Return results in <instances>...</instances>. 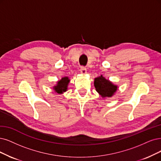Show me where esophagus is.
Masks as SVG:
<instances>
[{
    "mask_svg": "<svg viewBox=\"0 0 161 161\" xmlns=\"http://www.w3.org/2000/svg\"><path fill=\"white\" fill-rule=\"evenodd\" d=\"M80 72L82 74H85L87 73V69H86L85 66H81V68H80Z\"/></svg>",
    "mask_w": 161,
    "mask_h": 161,
    "instance_id": "1",
    "label": "esophagus"
}]
</instances>
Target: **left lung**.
<instances>
[{
	"mask_svg": "<svg viewBox=\"0 0 161 161\" xmlns=\"http://www.w3.org/2000/svg\"><path fill=\"white\" fill-rule=\"evenodd\" d=\"M94 86L96 91L103 97H111L117 89V86L113 84L111 81L106 80L102 75L95 79Z\"/></svg>",
	"mask_w": 161,
	"mask_h": 161,
	"instance_id": "obj_1",
	"label": "left lung"
}]
</instances>
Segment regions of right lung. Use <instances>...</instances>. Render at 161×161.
Wrapping results in <instances>:
<instances>
[{
  "label": "right lung",
  "mask_w": 161,
  "mask_h": 161,
  "mask_svg": "<svg viewBox=\"0 0 161 161\" xmlns=\"http://www.w3.org/2000/svg\"><path fill=\"white\" fill-rule=\"evenodd\" d=\"M69 82V80L68 77H63V78L58 81L57 86H54L53 89L58 93H62L64 92H66L67 87L68 85V83Z\"/></svg>",
  "instance_id": "add662e5"
}]
</instances>
